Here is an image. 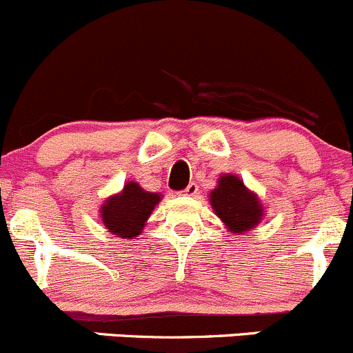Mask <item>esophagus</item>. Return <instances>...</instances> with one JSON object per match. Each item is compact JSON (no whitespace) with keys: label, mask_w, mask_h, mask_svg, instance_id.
<instances>
[{"label":"esophagus","mask_w":353,"mask_h":353,"mask_svg":"<svg viewBox=\"0 0 353 353\" xmlns=\"http://www.w3.org/2000/svg\"><path fill=\"white\" fill-rule=\"evenodd\" d=\"M199 192V185L195 183V181H190V183L187 185V187H185V190H183V194L185 195H195Z\"/></svg>","instance_id":"esophagus-1"}]
</instances>
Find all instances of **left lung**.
<instances>
[{
    "label": "left lung",
    "instance_id": "left-lung-1",
    "mask_svg": "<svg viewBox=\"0 0 353 353\" xmlns=\"http://www.w3.org/2000/svg\"><path fill=\"white\" fill-rule=\"evenodd\" d=\"M209 201L218 218L233 233L247 232L263 218V205L235 175L219 176L218 187L211 192Z\"/></svg>",
    "mask_w": 353,
    "mask_h": 353
}]
</instances>
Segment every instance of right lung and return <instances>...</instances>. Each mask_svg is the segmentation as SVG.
Listing matches in <instances>:
<instances>
[{
  "mask_svg": "<svg viewBox=\"0 0 353 353\" xmlns=\"http://www.w3.org/2000/svg\"><path fill=\"white\" fill-rule=\"evenodd\" d=\"M159 201V194L145 192L139 183L128 181L121 194L108 199L101 209V218L110 233L121 239H134L141 235L144 223Z\"/></svg>",
  "mask_w": 353,
  "mask_h": 353,
  "instance_id": "obj_1",
  "label": "right lung"
}]
</instances>
